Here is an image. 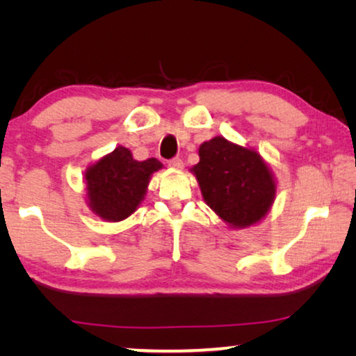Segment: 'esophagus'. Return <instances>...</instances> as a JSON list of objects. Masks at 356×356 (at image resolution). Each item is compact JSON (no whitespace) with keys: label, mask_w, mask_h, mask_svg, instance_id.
I'll return each instance as SVG.
<instances>
[{"label":"esophagus","mask_w":356,"mask_h":356,"mask_svg":"<svg viewBox=\"0 0 356 356\" xmlns=\"http://www.w3.org/2000/svg\"><path fill=\"white\" fill-rule=\"evenodd\" d=\"M168 167H172V168H181V167H183V160L179 159V157L170 159V160H168Z\"/></svg>","instance_id":"obj_1"}]
</instances>
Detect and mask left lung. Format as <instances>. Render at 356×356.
<instances>
[{
	"mask_svg": "<svg viewBox=\"0 0 356 356\" xmlns=\"http://www.w3.org/2000/svg\"><path fill=\"white\" fill-rule=\"evenodd\" d=\"M199 157L193 172L206 202L223 220L241 228L266 216L275 183L259 154L213 138L199 147Z\"/></svg>",
	"mask_w": 356,
	"mask_h": 356,
	"instance_id": "8db88e82",
	"label": "left lung"
}]
</instances>
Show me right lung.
Wrapping results in <instances>:
<instances>
[{"label": "right lung", "mask_w": 356, "mask_h": 356, "mask_svg": "<svg viewBox=\"0 0 356 356\" xmlns=\"http://www.w3.org/2000/svg\"><path fill=\"white\" fill-rule=\"evenodd\" d=\"M162 168L157 159L138 162L126 147H116L86 172L87 196L97 216L120 222L143 201L149 178Z\"/></svg>", "instance_id": "add662e5"}]
</instances>
